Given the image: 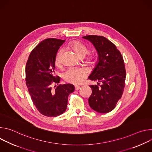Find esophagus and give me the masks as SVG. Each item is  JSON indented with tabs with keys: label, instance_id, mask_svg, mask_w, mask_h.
Returning a JSON list of instances; mask_svg holds the SVG:
<instances>
[{
	"label": "esophagus",
	"instance_id": "34e87169",
	"mask_svg": "<svg viewBox=\"0 0 152 152\" xmlns=\"http://www.w3.org/2000/svg\"><path fill=\"white\" fill-rule=\"evenodd\" d=\"M80 86H78V85H76V86H75V90H79V89H80Z\"/></svg>",
	"mask_w": 152,
	"mask_h": 152
}]
</instances>
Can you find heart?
Returning <instances> with one entry per match:
<instances>
[{
	"label": "heart",
	"mask_w": 152,
	"mask_h": 152,
	"mask_svg": "<svg viewBox=\"0 0 152 152\" xmlns=\"http://www.w3.org/2000/svg\"><path fill=\"white\" fill-rule=\"evenodd\" d=\"M70 48L79 57H83L88 53V49L82 43L77 41H74L70 44ZM63 53V49H60L57 52L55 56V64L57 66L61 63V55ZM87 75V72L83 69L70 68L63 74L64 80L66 82L73 84H77L82 82L83 79Z\"/></svg>",
	"instance_id": "heart-1"
}]
</instances>
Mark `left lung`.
I'll return each mask as SVG.
<instances>
[{"label": "left lung", "instance_id": "obj_1", "mask_svg": "<svg viewBox=\"0 0 152 152\" xmlns=\"http://www.w3.org/2000/svg\"><path fill=\"white\" fill-rule=\"evenodd\" d=\"M83 38L92 43L98 54V62L88 79L102 83L90 85L89 104L98 113H110L123 93L126 76L123 58L115 45L103 36L87 35Z\"/></svg>", "mask_w": 152, "mask_h": 152}]
</instances>
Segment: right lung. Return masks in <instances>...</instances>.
<instances>
[{"label":"right lung","instance_id":"1","mask_svg":"<svg viewBox=\"0 0 152 152\" xmlns=\"http://www.w3.org/2000/svg\"><path fill=\"white\" fill-rule=\"evenodd\" d=\"M64 41L56 38L42 41L32 50L26 65V83L32 102L47 117L66 111L68 97L75 90L72 84L58 85L60 79L54 75L55 56ZM55 83L58 86L52 91L51 85Z\"/></svg>","mask_w":152,"mask_h":152}]
</instances>
